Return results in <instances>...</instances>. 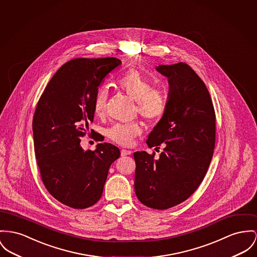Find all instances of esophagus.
Masks as SVG:
<instances>
[{"label": "esophagus", "mask_w": 257, "mask_h": 257, "mask_svg": "<svg viewBox=\"0 0 257 257\" xmlns=\"http://www.w3.org/2000/svg\"><path fill=\"white\" fill-rule=\"evenodd\" d=\"M132 151L131 150H126V149H121L120 151V155L121 156H128V155H132Z\"/></svg>", "instance_id": "esophagus-1"}]
</instances>
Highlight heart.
I'll use <instances>...</instances> for the list:
<instances>
[{
  "instance_id": "b5f03b06",
  "label": "heart",
  "mask_w": 257,
  "mask_h": 257,
  "mask_svg": "<svg viewBox=\"0 0 257 257\" xmlns=\"http://www.w3.org/2000/svg\"><path fill=\"white\" fill-rule=\"evenodd\" d=\"M117 86L130 97L137 101L138 113L147 120L156 121L162 119L167 112L169 97L167 92L153 87L152 82L137 70H131L117 80ZM107 91L100 87L93 100V110L96 115H102L106 109ZM141 134V126L137 121L115 123L107 130V136L114 142L128 146Z\"/></svg>"
}]
</instances>
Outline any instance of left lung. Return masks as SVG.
Returning a JSON list of instances; mask_svg holds the SVG:
<instances>
[{
  "label": "left lung",
  "instance_id": "left-lung-1",
  "mask_svg": "<svg viewBox=\"0 0 257 257\" xmlns=\"http://www.w3.org/2000/svg\"><path fill=\"white\" fill-rule=\"evenodd\" d=\"M168 78L169 104L146 141L149 148L164 142L156 159L134 154L135 190L143 205L167 209L186 201L202 183L215 145V112L205 83L186 63L159 65Z\"/></svg>",
  "mask_w": 257,
  "mask_h": 257
}]
</instances>
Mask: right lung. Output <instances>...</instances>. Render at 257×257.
<instances>
[{"mask_svg": "<svg viewBox=\"0 0 257 257\" xmlns=\"http://www.w3.org/2000/svg\"><path fill=\"white\" fill-rule=\"evenodd\" d=\"M120 63L115 57L72 59L53 75L37 104L33 138L41 177L52 197L70 207L83 209L99 201L109 168L120 157L110 143L84 151L80 142L93 120L98 86Z\"/></svg>", "mask_w": 257, "mask_h": 257, "instance_id": "right-lung-1", "label": "right lung"}]
</instances>
